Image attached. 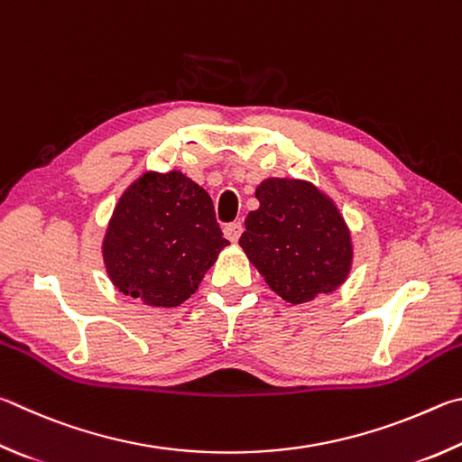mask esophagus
I'll list each match as a JSON object with an SVG mask.
<instances>
[{
  "instance_id": "34e87169",
  "label": "esophagus",
  "mask_w": 462,
  "mask_h": 462,
  "mask_svg": "<svg viewBox=\"0 0 462 462\" xmlns=\"http://www.w3.org/2000/svg\"><path fill=\"white\" fill-rule=\"evenodd\" d=\"M241 231H244V225H241L239 221H236V223H229V225H225V226H223L225 237L229 239L231 244H237L239 237H241Z\"/></svg>"
}]
</instances>
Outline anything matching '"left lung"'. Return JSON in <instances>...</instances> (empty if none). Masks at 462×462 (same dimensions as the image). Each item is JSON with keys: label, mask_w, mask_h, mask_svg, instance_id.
<instances>
[{"label": "left lung", "mask_w": 462, "mask_h": 462, "mask_svg": "<svg viewBox=\"0 0 462 462\" xmlns=\"http://www.w3.org/2000/svg\"><path fill=\"white\" fill-rule=\"evenodd\" d=\"M260 208L239 239L265 284L290 304H304L345 284L353 241L341 210L309 180L265 178L255 189Z\"/></svg>", "instance_id": "8db88e82"}]
</instances>
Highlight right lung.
<instances>
[{
	"instance_id": "add662e5",
	"label": "right lung",
	"mask_w": 462,
	"mask_h": 462,
	"mask_svg": "<svg viewBox=\"0 0 462 462\" xmlns=\"http://www.w3.org/2000/svg\"><path fill=\"white\" fill-rule=\"evenodd\" d=\"M229 245L208 192L189 176L143 172L117 200L103 237V263L121 294L172 309L197 292Z\"/></svg>"
}]
</instances>
